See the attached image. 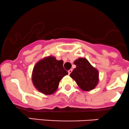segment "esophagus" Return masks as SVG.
Masks as SVG:
<instances>
[{
    "label": "esophagus",
    "mask_w": 129,
    "mask_h": 129,
    "mask_svg": "<svg viewBox=\"0 0 129 129\" xmlns=\"http://www.w3.org/2000/svg\"><path fill=\"white\" fill-rule=\"evenodd\" d=\"M72 71H73V70H71H71H69V71H68V74H69V75H70V73H71L72 72Z\"/></svg>",
    "instance_id": "obj_1"
}]
</instances>
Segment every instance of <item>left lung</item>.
I'll return each mask as SVG.
<instances>
[{"label":"left lung","instance_id":"1","mask_svg":"<svg viewBox=\"0 0 129 129\" xmlns=\"http://www.w3.org/2000/svg\"><path fill=\"white\" fill-rule=\"evenodd\" d=\"M76 66L70 74V77L76 81L83 91L93 90L99 82V72L85 58H79L74 61Z\"/></svg>","mask_w":129,"mask_h":129}]
</instances>
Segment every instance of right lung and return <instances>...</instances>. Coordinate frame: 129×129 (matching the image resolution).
Returning a JSON list of instances; mask_svg holds the SVG:
<instances>
[{"label":"right lung","instance_id":"right-lung-1","mask_svg":"<svg viewBox=\"0 0 129 129\" xmlns=\"http://www.w3.org/2000/svg\"><path fill=\"white\" fill-rule=\"evenodd\" d=\"M63 64V60H57L52 55L38 61L33 68L31 76L36 90L46 95L56 92L61 80L68 74Z\"/></svg>","mask_w":129,"mask_h":129}]
</instances>
